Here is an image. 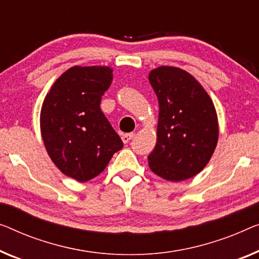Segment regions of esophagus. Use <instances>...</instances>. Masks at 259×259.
Returning <instances> with one entry per match:
<instances>
[{
	"instance_id": "34e87169",
	"label": "esophagus",
	"mask_w": 259,
	"mask_h": 259,
	"mask_svg": "<svg viewBox=\"0 0 259 259\" xmlns=\"http://www.w3.org/2000/svg\"><path fill=\"white\" fill-rule=\"evenodd\" d=\"M133 137H134V134L133 133L123 134L122 135V141H123V143H124V144H126V143H128Z\"/></svg>"
}]
</instances>
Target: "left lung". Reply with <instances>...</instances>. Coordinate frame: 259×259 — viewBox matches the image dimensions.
I'll use <instances>...</instances> for the list:
<instances>
[{
  "instance_id": "1",
  "label": "left lung",
  "mask_w": 259,
  "mask_h": 259,
  "mask_svg": "<svg viewBox=\"0 0 259 259\" xmlns=\"http://www.w3.org/2000/svg\"><path fill=\"white\" fill-rule=\"evenodd\" d=\"M159 102L157 143L149 154L150 169L168 181H183L202 171L219 140L214 103L190 73L160 66L149 73Z\"/></svg>"
}]
</instances>
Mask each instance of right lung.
Wrapping results in <instances>:
<instances>
[{
  "label": "right lung",
  "mask_w": 259,
  "mask_h": 259,
  "mask_svg": "<svg viewBox=\"0 0 259 259\" xmlns=\"http://www.w3.org/2000/svg\"><path fill=\"white\" fill-rule=\"evenodd\" d=\"M111 81L108 66H73L55 81L41 106L46 151L65 176L80 183L99 176L123 148L100 108Z\"/></svg>",
  "instance_id": "right-lung-1"
}]
</instances>
